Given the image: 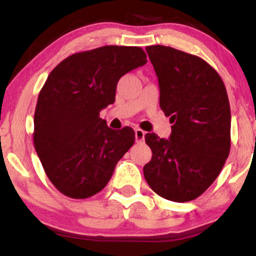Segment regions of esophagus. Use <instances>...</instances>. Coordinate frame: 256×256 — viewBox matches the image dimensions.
<instances>
[{
	"label": "esophagus",
	"instance_id": "34e87169",
	"mask_svg": "<svg viewBox=\"0 0 256 256\" xmlns=\"http://www.w3.org/2000/svg\"><path fill=\"white\" fill-rule=\"evenodd\" d=\"M144 136H146V132L143 130H140V128H136V130H134V137H136L137 143L143 142V140H144Z\"/></svg>",
	"mask_w": 256,
	"mask_h": 256
}]
</instances>
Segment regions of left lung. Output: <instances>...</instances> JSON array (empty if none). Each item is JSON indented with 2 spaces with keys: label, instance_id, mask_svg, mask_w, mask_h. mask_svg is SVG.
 Returning <instances> with one entry per match:
<instances>
[{
  "label": "left lung",
  "instance_id": "8db88e82",
  "mask_svg": "<svg viewBox=\"0 0 256 256\" xmlns=\"http://www.w3.org/2000/svg\"><path fill=\"white\" fill-rule=\"evenodd\" d=\"M160 88V107L170 122L168 140L146 134L152 160L143 167L161 198L188 202L202 195L224 167L231 146V112L225 85L201 58L171 46L146 48Z\"/></svg>",
  "mask_w": 256,
  "mask_h": 256
}]
</instances>
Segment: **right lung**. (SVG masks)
Returning <instances> with one entry per match:
<instances>
[{
	"label": "right lung",
	"instance_id": "obj_1",
	"mask_svg": "<svg viewBox=\"0 0 256 256\" xmlns=\"http://www.w3.org/2000/svg\"><path fill=\"white\" fill-rule=\"evenodd\" d=\"M146 64L140 46H106L64 58L46 78L34 110L37 155L60 192L86 198L101 192L134 143V131L108 128L100 112L116 101L122 76Z\"/></svg>",
	"mask_w": 256,
	"mask_h": 256
}]
</instances>
